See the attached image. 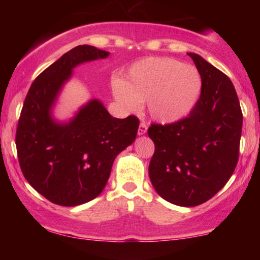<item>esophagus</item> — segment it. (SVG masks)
Here are the masks:
<instances>
[{"mask_svg": "<svg viewBox=\"0 0 260 260\" xmlns=\"http://www.w3.org/2000/svg\"><path fill=\"white\" fill-rule=\"evenodd\" d=\"M147 130H148L147 124L141 123L140 124V127H138V135H140V136H143V135L147 133Z\"/></svg>", "mask_w": 260, "mask_h": 260, "instance_id": "esophagus-1", "label": "esophagus"}]
</instances>
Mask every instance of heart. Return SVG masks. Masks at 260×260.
I'll return each instance as SVG.
<instances>
[{"label":"heart","mask_w":260,"mask_h":260,"mask_svg":"<svg viewBox=\"0 0 260 260\" xmlns=\"http://www.w3.org/2000/svg\"><path fill=\"white\" fill-rule=\"evenodd\" d=\"M113 97L127 111L147 102L150 117L161 124L180 122L189 115L201 94L202 80L194 66L173 58H145L115 78Z\"/></svg>","instance_id":"heart-1"}]
</instances>
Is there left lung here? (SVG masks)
Listing matches in <instances>:
<instances>
[{
    "label": "left lung",
    "instance_id": "obj_1",
    "mask_svg": "<svg viewBox=\"0 0 260 260\" xmlns=\"http://www.w3.org/2000/svg\"><path fill=\"white\" fill-rule=\"evenodd\" d=\"M188 55L201 76V95L187 118L148 129L155 144L149 177L165 200L194 207L214 197L232 176L243 113L230 78L199 54Z\"/></svg>",
    "mask_w": 260,
    "mask_h": 260
}]
</instances>
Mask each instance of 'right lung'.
I'll return each instance as SVG.
<instances>
[{
	"instance_id": "1",
	"label": "right lung",
	"mask_w": 260,
	"mask_h": 260,
	"mask_svg": "<svg viewBox=\"0 0 260 260\" xmlns=\"http://www.w3.org/2000/svg\"><path fill=\"white\" fill-rule=\"evenodd\" d=\"M109 54L93 46H77L39 74L24 99L15 138L17 157L24 179L53 204L73 207L97 198L116 156L136 140L138 118H115L99 99H90L69 120L53 116L73 70Z\"/></svg>"
}]
</instances>
